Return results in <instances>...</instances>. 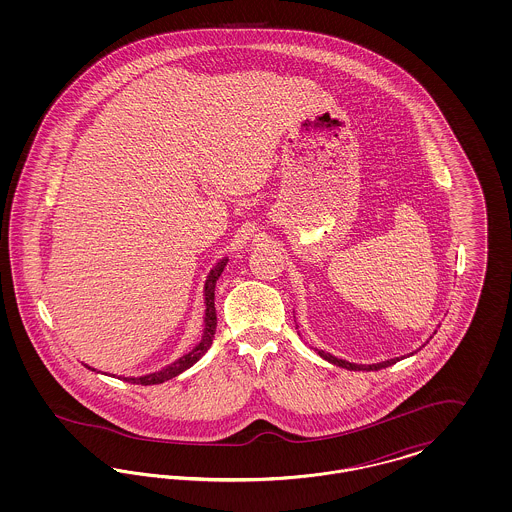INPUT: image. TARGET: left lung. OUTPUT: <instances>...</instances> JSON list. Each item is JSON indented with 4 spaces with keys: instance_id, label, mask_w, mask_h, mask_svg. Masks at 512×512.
<instances>
[{
    "instance_id": "obj_1",
    "label": "left lung",
    "mask_w": 512,
    "mask_h": 512,
    "mask_svg": "<svg viewBox=\"0 0 512 512\" xmlns=\"http://www.w3.org/2000/svg\"><path fill=\"white\" fill-rule=\"evenodd\" d=\"M318 355L324 359V361H328V363H332V365L340 366V368H347V370H380V368H388V366L395 365L397 361H401V359H405V355L403 357H395V359H388V361H382V363H374V365H357V363H349V361H343V359H338V357H334V355H330V353H326V351H322V349H315ZM416 353V351H414ZM414 353H409V355H414ZM407 355V357H409Z\"/></svg>"
}]
</instances>
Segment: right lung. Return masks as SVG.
Segmentation results:
<instances>
[{
  "label": "right lung",
  "mask_w": 512,
  "mask_h": 512,
  "mask_svg": "<svg viewBox=\"0 0 512 512\" xmlns=\"http://www.w3.org/2000/svg\"><path fill=\"white\" fill-rule=\"evenodd\" d=\"M228 263V257L220 259L219 263L215 267L211 268V272L207 274V280H205V288H203V295H205V317H203V334H201V340L197 341L194 349H190L188 353H184L182 357H178L176 361H172L171 365L163 366L161 370H155V372H149L144 376H119L124 382H130V384H140V386H153V384H163L167 380H171L174 376L182 374L184 370H188L190 366H194L205 353L207 349L211 347L213 338H215V332H217V313H215V286H217V280H219L222 270ZM90 370H96L92 366L84 365ZM115 378V374H113Z\"/></svg>",
  "instance_id": "obj_1"
}]
</instances>
